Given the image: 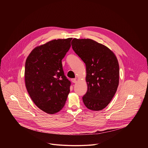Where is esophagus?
Masks as SVG:
<instances>
[{
    "mask_svg": "<svg viewBox=\"0 0 148 148\" xmlns=\"http://www.w3.org/2000/svg\"><path fill=\"white\" fill-rule=\"evenodd\" d=\"M71 81L73 82V83H76L77 82V80L75 78H73L71 79Z\"/></svg>",
    "mask_w": 148,
    "mask_h": 148,
    "instance_id": "esophagus-1",
    "label": "esophagus"
}]
</instances>
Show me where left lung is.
<instances>
[{"label": "left lung", "mask_w": 148, "mask_h": 148, "mask_svg": "<svg viewBox=\"0 0 148 148\" xmlns=\"http://www.w3.org/2000/svg\"><path fill=\"white\" fill-rule=\"evenodd\" d=\"M72 48L86 66L88 90L82 97L86 107L101 111L110 103L119 84V67L114 53L89 38H74Z\"/></svg>", "instance_id": "left-lung-1"}]
</instances>
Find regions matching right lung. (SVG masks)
Masks as SVG:
<instances>
[{"instance_id": "obj_1", "label": "right lung", "mask_w": 148, "mask_h": 148, "mask_svg": "<svg viewBox=\"0 0 148 148\" xmlns=\"http://www.w3.org/2000/svg\"><path fill=\"white\" fill-rule=\"evenodd\" d=\"M71 40H53L36 47L26 61L27 92L36 106L49 114L63 108L70 92L71 82L64 75L61 60L71 47Z\"/></svg>"}]
</instances>
